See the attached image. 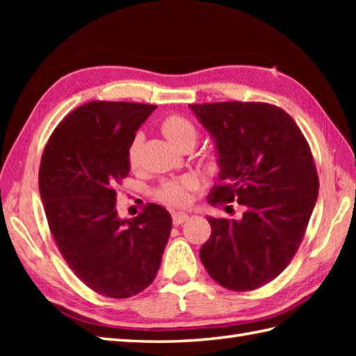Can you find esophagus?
<instances>
[{
    "instance_id": "esophagus-1",
    "label": "esophagus",
    "mask_w": 356,
    "mask_h": 356,
    "mask_svg": "<svg viewBox=\"0 0 356 356\" xmlns=\"http://www.w3.org/2000/svg\"><path fill=\"white\" fill-rule=\"evenodd\" d=\"M188 218H190V216H188L186 213H174L172 214V223L174 225H182L188 220Z\"/></svg>"
}]
</instances>
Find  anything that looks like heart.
<instances>
[{"mask_svg": "<svg viewBox=\"0 0 356 356\" xmlns=\"http://www.w3.org/2000/svg\"><path fill=\"white\" fill-rule=\"evenodd\" d=\"M161 131L171 145L177 149L182 148L186 143L194 145L197 139V128L190 119L180 115L166 116L161 124ZM140 148H142V136L136 134L134 139L128 148V162L131 168L139 166L140 162ZM195 186L193 179H177V180H166L156 193V197L171 207H182L188 202V193Z\"/></svg>", "mask_w": 356, "mask_h": 356, "instance_id": "1", "label": "heart"}]
</instances>
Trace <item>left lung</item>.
I'll list each match as a JSON object with an SVG mask.
<instances>
[{
  "label": "left lung",
  "mask_w": 356,
  "mask_h": 356,
  "mask_svg": "<svg viewBox=\"0 0 356 356\" xmlns=\"http://www.w3.org/2000/svg\"><path fill=\"white\" fill-rule=\"evenodd\" d=\"M213 136L218 184L211 205L245 208L236 218L208 217L211 236L200 260L229 291H254L278 277L298 251L318 197L311 147L295 120L266 102L191 104Z\"/></svg>",
  "instance_id": "8db88e82"
}]
</instances>
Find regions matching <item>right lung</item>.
Here are the masks:
<instances>
[{"label": "right lung", "instance_id": "1", "mask_svg": "<svg viewBox=\"0 0 356 356\" xmlns=\"http://www.w3.org/2000/svg\"><path fill=\"white\" fill-rule=\"evenodd\" d=\"M157 105L92 101L51 133L40 166V193L59 252L82 283L110 298L148 287L161 266L171 216L148 203L120 220L116 188L130 172L128 148Z\"/></svg>", "mask_w": 356, "mask_h": 356}]
</instances>
